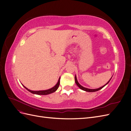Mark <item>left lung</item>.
<instances>
[{
  "label": "left lung",
  "mask_w": 131,
  "mask_h": 131,
  "mask_svg": "<svg viewBox=\"0 0 131 131\" xmlns=\"http://www.w3.org/2000/svg\"><path fill=\"white\" fill-rule=\"evenodd\" d=\"M112 79V78H111ZM111 79H110L109 80V81L106 83V84L105 85H104L103 86H102V87H101V88H98V89H88V88H84V87H83V86H82L80 84H79V83L78 82V80H77V77H76V76L75 77V83H76V84L78 85V86L79 87V88H80V89H81V90H84V91H86V92H96V91H99L100 90H101V89H102L103 88H104V87L106 85V84H108V83L109 82V81H110V80H111Z\"/></svg>",
  "instance_id": "obj_1"
}]
</instances>
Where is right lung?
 Masks as SVG:
<instances>
[{"instance_id": "add662e5", "label": "right lung", "mask_w": 131, "mask_h": 131, "mask_svg": "<svg viewBox=\"0 0 131 131\" xmlns=\"http://www.w3.org/2000/svg\"><path fill=\"white\" fill-rule=\"evenodd\" d=\"M59 84H60V78L59 79V80L58 81V82L57 83V84L55 85L54 87H53L52 88H51L50 89L47 90H43V91H31L29 89H28L27 88H26V87L25 88L29 91V92H31V93L33 94H38V95H46V94H49L50 93H52L53 92H54L56 91L59 87Z\"/></svg>"}]
</instances>
